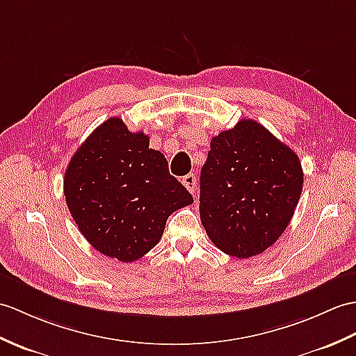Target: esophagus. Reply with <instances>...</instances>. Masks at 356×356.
<instances>
[{
    "instance_id": "esophagus-1",
    "label": "esophagus",
    "mask_w": 356,
    "mask_h": 356,
    "mask_svg": "<svg viewBox=\"0 0 356 356\" xmlns=\"http://www.w3.org/2000/svg\"><path fill=\"white\" fill-rule=\"evenodd\" d=\"M181 184H184V186L188 189L189 193L194 194V191H195V185H197L195 176H194V175H186L184 179H181Z\"/></svg>"
}]
</instances>
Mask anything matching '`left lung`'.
I'll return each instance as SVG.
<instances>
[{"instance_id":"left-lung-1","label":"left lung","mask_w":356,"mask_h":356,"mask_svg":"<svg viewBox=\"0 0 356 356\" xmlns=\"http://www.w3.org/2000/svg\"><path fill=\"white\" fill-rule=\"evenodd\" d=\"M303 170L290 147L253 120L211 140L200 175V220L221 252L250 258L277 241L294 216Z\"/></svg>"}]
</instances>
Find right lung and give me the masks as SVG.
<instances>
[{"label": "right lung", "instance_id": "add662e5", "mask_svg": "<svg viewBox=\"0 0 356 356\" xmlns=\"http://www.w3.org/2000/svg\"><path fill=\"white\" fill-rule=\"evenodd\" d=\"M148 145L144 131L131 134L113 117L88 136L65 172V200L79 230L121 262L150 252L171 213L193 203L165 156Z\"/></svg>", "mask_w": 356, "mask_h": 356}]
</instances>
